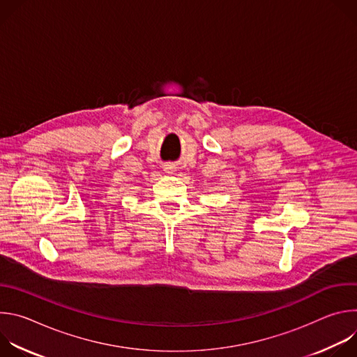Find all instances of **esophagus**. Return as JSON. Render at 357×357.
I'll return each mask as SVG.
<instances>
[{
    "mask_svg": "<svg viewBox=\"0 0 357 357\" xmlns=\"http://www.w3.org/2000/svg\"><path fill=\"white\" fill-rule=\"evenodd\" d=\"M164 171H165L167 174H172V171H174V167H172V165H165Z\"/></svg>",
    "mask_w": 357,
    "mask_h": 357,
    "instance_id": "1",
    "label": "esophagus"
}]
</instances>
